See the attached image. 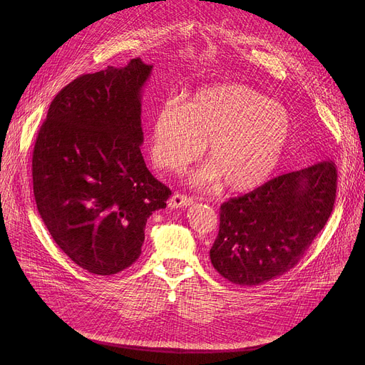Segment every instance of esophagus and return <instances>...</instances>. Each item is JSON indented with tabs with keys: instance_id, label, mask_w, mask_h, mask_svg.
I'll return each mask as SVG.
<instances>
[{
	"instance_id": "esophagus-1",
	"label": "esophagus",
	"mask_w": 365,
	"mask_h": 365,
	"mask_svg": "<svg viewBox=\"0 0 365 365\" xmlns=\"http://www.w3.org/2000/svg\"><path fill=\"white\" fill-rule=\"evenodd\" d=\"M193 203V199L190 196H186L183 193H179L176 192L170 199H169V206L170 207H186V206H190Z\"/></svg>"
}]
</instances>
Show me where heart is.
I'll return each instance as SVG.
<instances>
[{
    "instance_id": "obj_1",
    "label": "heart",
    "mask_w": 365,
    "mask_h": 365,
    "mask_svg": "<svg viewBox=\"0 0 365 365\" xmlns=\"http://www.w3.org/2000/svg\"><path fill=\"white\" fill-rule=\"evenodd\" d=\"M290 118L279 103L238 83L197 89L189 101H166L153 117V162L182 172L205 150L211 163L190 176L193 185L220 180L231 192H250L277 169L290 140Z\"/></svg>"
}]
</instances>
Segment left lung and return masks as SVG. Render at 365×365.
I'll return each mask as SVG.
<instances>
[{"label":"left lung","instance_id":"obj_1","mask_svg":"<svg viewBox=\"0 0 365 365\" xmlns=\"http://www.w3.org/2000/svg\"><path fill=\"white\" fill-rule=\"evenodd\" d=\"M336 178L335 163L322 160L224 202L210 251L215 270L235 284L258 286L293 269L332 212Z\"/></svg>","mask_w":365,"mask_h":365}]
</instances>
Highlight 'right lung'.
<instances>
[{"label":"right lung","instance_id":"right-lung-1","mask_svg":"<svg viewBox=\"0 0 365 365\" xmlns=\"http://www.w3.org/2000/svg\"><path fill=\"white\" fill-rule=\"evenodd\" d=\"M151 69L137 58L76 78L51 101L36 138L38 214L59 248L92 274L130 267L147 218L172 195L140 150L141 92Z\"/></svg>","mask_w":365,"mask_h":365}]
</instances>
